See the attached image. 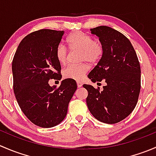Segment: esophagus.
<instances>
[{"label":"esophagus","mask_w":156,"mask_h":156,"mask_svg":"<svg viewBox=\"0 0 156 156\" xmlns=\"http://www.w3.org/2000/svg\"><path fill=\"white\" fill-rule=\"evenodd\" d=\"M82 84H83L81 81H77V86H78V87H81L82 86Z\"/></svg>","instance_id":"34e87169"}]
</instances>
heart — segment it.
I'll list each match as a JSON object with an SVG mask.
<instances>
[{
	"instance_id": "b5f03b06",
	"label": "heart",
	"mask_w": 156,
	"mask_h": 156,
	"mask_svg": "<svg viewBox=\"0 0 156 156\" xmlns=\"http://www.w3.org/2000/svg\"><path fill=\"white\" fill-rule=\"evenodd\" d=\"M66 43L72 50H80V60L97 63L103 53V48L99 41L93 40L90 34L82 31L72 32L67 37ZM56 59L60 64H65L68 59V50L62 44L57 46L55 51ZM89 67L86 62L78 65H69L62 70V75L67 79L81 81L87 72Z\"/></svg>"
}]
</instances>
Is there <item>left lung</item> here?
<instances>
[{
	"mask_svg": "<svg viewBox=\"0 0 156 156\" xmlns=\"http://www.w3.org/2000/svg\"><path fill=\"white\" fill-rule=\"evenodd\" d=\"M99 37L103 53L97 65L87 75L93 82L105 81L107 85L83 87L88 92L86 102L95 119L115 124L132 112L138 101L141 71L134 49L127 37L112 28L102 26L90 29Z\"/></svg>",
	"mask_w": 156,
	"mask_h": 156,
	"instance_id": "1",
	"label": "left lung"
}]
</instances>
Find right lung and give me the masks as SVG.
<instances>
[{
	"label": "right lung",
	"instance_id": "1",
	"mask_svg": "<svg viewBox=\"0 0 156 156\" xmlns=\"http://www.w3.org/2000/svg\"><path fill=\"white\" fill-rule=\"evenodd\" d=\"M63 31L41 29L24 37L12 62L13 91L25 115L37 126L52 127L66 116L69 103L77 89L75 80L65 79L50 87V79L62 78L55 51Z\"/></svg>",
	"mask_w": 156,
	"mask_h": 156
}]
</instances>
